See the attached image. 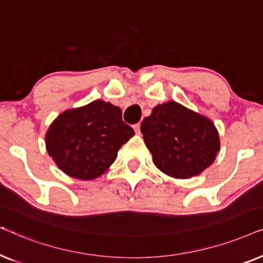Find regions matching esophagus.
Masks as SVG:
<instances>
[{"instance_id": "1", "label": "esophagus", "mask_w": 263, "mask_h": 263, "mask_svg": "<svg viewBox=\"0 0 263 263\" xmlns=\"http://www.w3.org/2000/svg\"><path fill=\"white\" fill-rule=\"evenodd\" d=\"M140 127H141V124H140V123L134 124V130H135L136 134H140Z\"/></svg>"}]
</instances>
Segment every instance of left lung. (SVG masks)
<instances>
[{"label": "left lung", "instance_id": "8db88e82", "mask_svg": "<svg viewBox=\"0 0 263 263\" xmlns=\"http://www.w3.org/2000/svg\"><path fill=\"white\" fill-rule=\"evenodd\" d=\"M141 133L154 165L175 178L200 175L220 149L213 122L176 102L154 107L142 121Z\"/></svg>", "mask_w": 263, "mask_h": 263}]
</instances>
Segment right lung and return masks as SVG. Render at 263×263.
Listing matches in <instances>:
<instances>
[{
    "label": "right lung",
    "mask_w": 263,
    "mask_h": 263,
    "mask_svg": "<svg viewBox=\"0 0 263 263\" xmlns=\"http://www.w3.org/2000/svg\"><path fill=\"white\" fill-rule=\"evenodd\" d=\"M134 130L122 120V110L104 100L64 111L45 135L49 156L73 178L89 181L103 175Z\"/></svg>",
    "instance_id": "right-lung-1"
}]
</instances>
